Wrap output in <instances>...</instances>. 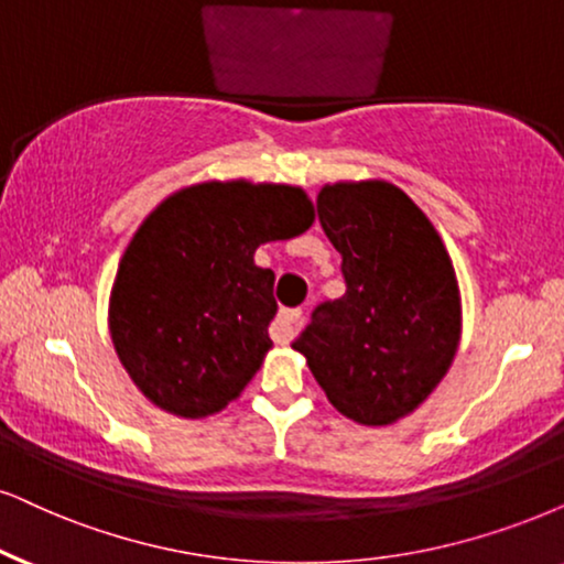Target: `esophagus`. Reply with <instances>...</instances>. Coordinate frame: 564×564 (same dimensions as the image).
<instances>
[{"instance_id":"esophagus-1","label":"esophagus","mask_w":564,"mask_h":564,"mask_svg":"<svg viewBox=\"0 0 564 564\" xmlns=\"http://www.w3.org/2000/svg\"><path fill=\"white\" fill-rule=\"evenodd\" d=\"M299 319H302V310H281L278 312L275 323L270 325V338L275 340V344H289L291 338L296 335V327H299Z\"/></svg>"}]
</instances>
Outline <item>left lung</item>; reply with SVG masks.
<instances>
[{
	"label": "left lung",
	"mask_w": 564,
	"mask_h": 564,
	"mask_svg": "<svg viewBox=\"0 0 564 564\" xmlns=\"http://www.w3.org/2000/svg\"><path fill=\"white\" fill-rule=\"evenodd\" d=\"M346 294L294 340L327 401L367 426L393 424L437 388L460 338L455 270L430 218L388 182L327 184L317 197Z\"/></svg>",
	"instance_id": "8db88e82"
}]
</instances>
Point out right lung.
I'll list each match as a JSON object with an SVG mask.
<instances>
[{
	"instance_id": "add662e5",
	"label": "right lung",
	"mask_w": 564,
	"mask_h": 564,
	"mask_svg": "<svg viewBox=\"0 0 564 564\" xmlns=\"http://www.w3.org/2000/svg\"><path fill=\"white\" fill-rule=\"evenodd\" d=\"M286 184L208 182L182 189L134 234L111 289L109 327L132 382L176 416L229 405L262 365L278 304L254 249L312 226Z\"/></svg>"
}]
</instances>
